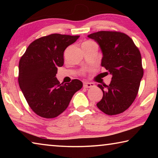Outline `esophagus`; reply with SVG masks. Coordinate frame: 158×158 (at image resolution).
Instances as JSON below:
<instances>
[{"label":"esophagus","instance_id":"obj_1","mask_svg":"<svg viewBox=\"0 0 158 158\" xmlns=\"http://www.w3.org/2000/svg\"><path fill=\"white\" fill-rule=\"evenodd\" d=\"M94 86V84L90 82H84V88H91Z\"/></svg>","mask_w":158,"mask_h":158}]
</instances>
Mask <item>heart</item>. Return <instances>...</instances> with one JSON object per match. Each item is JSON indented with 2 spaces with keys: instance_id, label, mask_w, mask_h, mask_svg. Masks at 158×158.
Returning <instances> with one entry per match:
<instances>
[{
  "instance_id": "1",
  "label": "heart",
  "mask_w": 158,
  "mask_h": 158,
  "mask_svg": "<svg viewBox=\"0 0 158 158\" xmlns=\"http://www.w3.org/2000/svg\"><path fill=\"white\" fill-rule=\"evenodd\" d=\"M86 42H91V41H87V42H85L84 43H86Z\"/></svg>"
}]
</instances>
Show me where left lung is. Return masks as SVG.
I'll return each mask as SVG.
<instances>
[{"label": "left lung", "instance_id": "left-lung-1", "mask_svg": "<svg viewBox=\"0 0 158 158\" xmlns=\"http://www.w3.org/2000/svg\"><path fill=\"white\" fill-rule=\"evenodd\" d=\"M88 37L100 45L103 54L101 65L112 76L109 85L98 84L103 97L97 106L110 116L123 113L135 101L143 75L139 50L121 32L99 31Z\"/></svg>", "mask_w": 158, "mask_h": 158}]
</instances>
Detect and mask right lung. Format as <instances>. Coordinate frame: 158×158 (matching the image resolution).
Here are the masks:
<instances>
[{
    "label": "right lung",
    "instance_id": "right-lung-1",
    "mask_svg": "<svg viewBox=\"0 0 158 158\" xmlns=\"http://www.w3.org/2000/svg\"><path fill=\"white\" fill-rule=\"evenodd\" d=\"M79 35L51 34L33 41L19 63L18 81L32 110L45 118L65 110L74 93L83 86L79 79L60 84L56 75L64 63V51Z\"/></svg>",
    "mask_w": 158,
    "mask_h": 158
}]
</instances>
